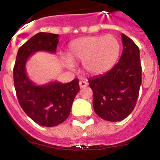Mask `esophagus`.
Segmentation results:
<instances>
[{
  "instance_id": "1",
  "label": "esophagus",
  "mask_w": 160,
  "mask_h": 160,
  "mask_svg": "<svg viewBox=\"0 0 160 160\" xmlns=\"http://www.w3.org/2000/svg\"><path fill=\"white\" fill-rule=\"evenodd\" d=\"M87 86H88V83H87V82H86V81L79 82V87H80V88H85V87H87Z\"/></svg>"
}]
</instances>
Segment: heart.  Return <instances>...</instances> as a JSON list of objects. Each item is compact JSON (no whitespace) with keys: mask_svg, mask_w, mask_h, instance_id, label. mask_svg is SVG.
<instances>
[{"mask_svg":"<svg viewBox=\"0 0 160 160\" xmlns=\"http://www.w3.org/2000/svg\"><path fill=\"white\" fill-rule=\"evenodd\" d=\"M120 44L112 35L84 37L73 41L69 46L65 63L70 68L82 62V67L88 74L98 76L112 69L118 62Z\"/></svg>","mask_w":160,"mask_h":160,"instance_id":"heart-1","label":"heart"}]
</instances>
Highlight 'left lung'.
<instances>
[{"instance_id":"1","label":"left lung","mask_w":160,"mask_h":160,"mask_svg":"<svg viewBox=\"0 0 160 160\" xmlns=\"http://www.w3.org/2000/svg\"><path fill=\"white\" fill-rule=\"evenodd\" d=\"M122 53L107 73L89 79L93 90V107L103 119L118 122L133 111L142 83L139 49L131 38L122 33Z\"/></svg>"}]
</instances>
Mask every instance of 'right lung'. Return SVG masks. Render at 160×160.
I'll return each mask as SVG.
<instances>
[{
    "label": "right lung",
    "instance_id": "obj_1",
    "mask_svg": "<svg viewBox=\"0 0 160 160\" xmlns=\"http://www.w3.org/2000/svg\"><path fill=\"white\" fill-rule=\"evenodd\" d=\"M58 34L38 32L19 48L13 68L14 87L20 106L28 116L43 127H55L63 122L71 111L79 91L78 78L68 83L52 82L38 86L26 74V62L33 53H56Z\"/></svg>",
    "mask_w": 160,
    "mask_h": 160
}]
</instances>
